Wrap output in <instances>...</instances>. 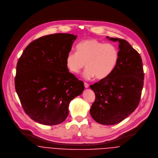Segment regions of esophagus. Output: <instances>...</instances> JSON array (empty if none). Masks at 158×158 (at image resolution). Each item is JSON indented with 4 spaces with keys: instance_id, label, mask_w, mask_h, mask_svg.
<instances>
[{
    "instance_id": "esophagus-1",
    "label": "esophagus",
    "mask_w": 158,
    "mask_h": 158,
    "mask_svg": "<svg viewBox=\"0 0 158 158\" xmlns=\"http://www.w3.org/2000/svg\"><path fill=\"white\" fill-rule=\"evenodd\" d=\"M84 85H85V88H89V84L88 83H84Z\"/></svg>"
}]
</instances>
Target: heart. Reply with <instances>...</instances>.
I'll return each mask as SVG.
<instances>
[{
	"label": "heart",
	"instance_id": "1",
	"mask_svg": "<svg viewBox=\"0 0 158 158\" xmlns=\"http://www.w3.org/2000/svg\"><path fill=\"white\" fill-rule=\"evenodd\" d=\"M118 60L117 47L111 43L104 44L95 39H88L76 46V53L70 52L66 58V66L73 74H79L87 67L83 76L86 80L94 77L103 80L108 77Z\"/></svg>",
	"mask_w": 158,
	"mask_h": 158
}]
</instances>
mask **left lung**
<instances>
[{
    "label": "left lung",
    "instance_id": "1",
    "mask_svg": "<svg viewBox=\"0 0 158 158\" xmlns=\"http://www.w3.org/2000/svg\"><path fill=\"white\" fill-rule=\"evenodd\" d=\"M106 38L118 42V60L108 77L90 85L95 100L91 106L90 114L95 122L111 125L122 122L137 107L144 73L140 55L128 41Z\"/></svg>",
    "mask_w": 158,
    "mask_h": 158
}]
</instances>
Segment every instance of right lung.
<instances>
[{
	"mask_svg": "<svg viewBox=\"0 0 158 158\" xmlns=\"http://www.w3.org/2000/svg\"><path fill=\"white\" fill-rule=\"evenodd\" d=\"M77 37L68 33L41 37L28 44L18 61L15 89L24 111L38 123H62L70 101L84 90L83 82L66 66Z\"/></svg>",
	"mask_w": 158,
	"mask_h": 158,
	"instance_id": "obj_1",
	"label": "right lung"
}]
</instances>
